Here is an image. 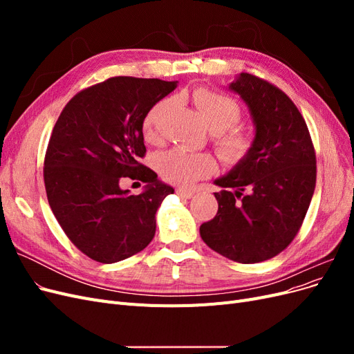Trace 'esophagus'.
Masks as SVG:
<instances>
[{"instance_id": "1", "label": "esophagus", "mask_w": 354, "mask_h": 354, "mask_svg": "<svg viewBox=\"0 0 354 354\" xmlns=\"http://www.w3.org/2000/svg\"><path fill=\"white\" fill-rule=\"evenodd\" d=\"M176 192H177V195H178V196L185 198V199L192 198V196H194V194H195V192L192 190V189H185V187H178Z\"/></svg>"}]
</instances>
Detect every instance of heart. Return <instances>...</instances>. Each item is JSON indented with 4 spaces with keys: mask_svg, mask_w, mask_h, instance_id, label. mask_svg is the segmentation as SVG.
<instances>
[{
    "mask_svg": "<svg viewBox=\"0 0 354 354\" xmlns=\"http://www.w3.org/2000/svg\"><path fill=\"white\" fill-rule=\"evenodd\" d=\"M192 99L212 131V145L218 156L227 165H238L250 156L254 147V136L238 127L242 111L239 104L227 94L211 88H198ZM171 100L164 99L153 104L143 120V137L149 143L159 142V118ZM156 168L168 183L189 186L195 181L211 176L216 171V160L209 153L190 152L174 147L158 155Z\"/></svg>",
    "mask_w": 354,
    "mask_h": 354,
    "instance_id": "b5f03b06",
    "label": "heart"
}]
</instances>
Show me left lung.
Listing matches in <instances>:
<instances>
[{
    "mask_svg": "<svg viewBox=\"0 0 354 354\" xmlns=\"http://www.w3.org/2000/svg\"><path fill=\"white\" fill-rule=\"evenodd\" d=\"M229 88L251 111L254 147L216 180L218 211L199 232L211 250L252 264L273 259L297 236L316 186V153L303 115L281 88L251 73Z\"/></svg>",
    "mask_w": 354,
    "mask_h": 354,
    "instance_id": "left-lung-1",
    "label": "left lung"
}]
</instances>
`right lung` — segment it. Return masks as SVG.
Here are the masks:
<instances>
[{
  "label": "right lung",
  "instance_id": "right-lung-1",
  "mask_svg": "<svg viewBox=\"0 0 354 354\" xmlns=\"http://www.w3.org/2000/svg\"><path fill=\"white\" fill-rule=\"evenodd\" d=\"M177 81L115 77L77 93L53 128L44 159L50 208L69 241L91 260L111 264L151 243L155 214L174 189L140 160L143 120ZM124 178L147 183L140 196Z\"/></svg>",
  "mask_w": 354,
  "mask_h": 354
}]
</instances>
